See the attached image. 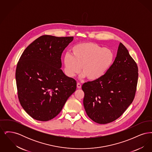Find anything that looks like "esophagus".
Instances as JSON below:
<instances>
[{
  "instance_id": "obj_1",
  "label": "esophagus",
  "mask_w": 152,
  "mask_h": 152,
  "mask_svg": "<svg viewBox=\"0 0 152 152\" xmlns=\"http://www.w3.org/2000/svg\"><path fill=\"white\" fill-rule=\"evenodd\" d=\"M77 88H79V89H80L81 88V84L79 83H77Z\"/></svg>"
}]
</instances>
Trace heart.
Segmentation results:
<instances>
[{"label":"heart","instance_id":"obj_1","mask_svg":"<svg viewBox=\"0 0 152 152\" xmlns=\"http://www.w3.org/2000/svg\"><path fill=\"white\" fill-rule=\"evenodd\" d=\"M114 53L107 48L97 44L84 43L76 44L72 48V55L66 53L63 62L66 75L73 77L82 69V77L89 80L101 79L113 64Z\"/></svg>","mask_w":152,"mask_h":152}]
</instances>
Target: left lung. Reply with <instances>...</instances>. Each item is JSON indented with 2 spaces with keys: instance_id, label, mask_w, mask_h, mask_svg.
<instances>
[{
  "instance_id": "8db88e82",
  "label": "left lung",
  "mask_w": 152,
  "mask_h": 152,
  "mask_svg": "<svg viewBox=\"0 0 152 152\" xmlns=\"http://www.w3.org/2000/svg\"><path fill=\"white\" fill-rule=\"evenodd\" d=\"M138 66L126 48L120 43L116 58L101 79L82 86L84 107L95 123H111L124 113L134 98Z\"/></svg>"
}]
</instances>
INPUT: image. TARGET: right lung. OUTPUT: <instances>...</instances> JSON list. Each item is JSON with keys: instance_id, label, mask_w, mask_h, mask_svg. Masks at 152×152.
I'll return each mask as SVG.
<instances>
[{"instance_id": "obj_1", "label": "right lung", "mask_w": 152, "mask_h": 152, "mask_svg": "<svg viewBox=\"0 0 152 152\" xmlns=\"http://www.w3.org/2000/svg\"><path fill=\"white\" fill-rule=\"evenodd\" d=\"M73 37L43 35L26 48L17 64L19 100L33 118L47 121L61 112L76 89V81L61 69V56Z\"/></svg>"}]
</instances>
